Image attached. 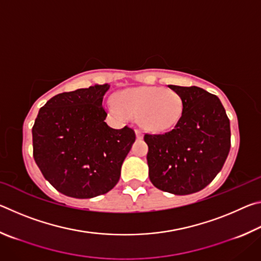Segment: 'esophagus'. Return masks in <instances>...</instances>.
Returning a JSON list of instances; mask_svg holds the SVG:
<instances>
[{"label": "esophagus", "instance_id": "obj_1", "mask_svg": "<svg viewBox=\"0 0 261 261\" xmlns=\"http://www.w3.org/2000/svg\"><path fill=\"white\" fill-rule=\"evenodd\" d=\"M136 136H137V139H143V131L141 130H136Z\"/></svg>", "mask_w": 261, "mask_h": 261}]
</instances>
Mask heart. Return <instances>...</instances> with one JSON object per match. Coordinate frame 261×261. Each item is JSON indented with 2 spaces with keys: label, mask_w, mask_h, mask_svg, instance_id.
Listing matches in <instances>:
<instances>
[{
  "label": "heart",
  "mask_w": 261,
  "mask_h": 261,
  "mask_svg": "<svg viewBox=\"0 0 261 261\" xmlns=\"http://www.w3.org/2000/svg\"><path fill=\"white\" fill-rule=\"evenodd\" d=\"M115 103L121 113L138 118L144 129L156 134L174 127L184 110L177 92L156 86L126 88L115 95Z\"/></svg>",
  "instance_id": "b5f03b06"
}]
</instances>
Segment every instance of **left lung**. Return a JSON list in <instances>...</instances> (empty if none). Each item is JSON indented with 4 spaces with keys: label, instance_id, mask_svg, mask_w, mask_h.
I'll use <instances>...</instances> for the list:
<instances>
[{
    "label": "left lung",
    "instance_id": "left-lung-1",
    "mask_svg": "<svg viewBox=\"0 0 261 261\" xmlns=\"http://www.w3.org/2000/svg\"><path fill=\"white\" fill-rule=\"evenodd\" d=\"M184 102L179 122L169 132L144 136L148 176L162 191L184 196L206 188L230 151V122L220 99L197 86H176Z\"/></svg>",
    "mask_w": 261,
    "mask_h": 261
}]
</instances>
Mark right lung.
<instances>
[{
  "label": "right lung",
  "mask_w": 261,
  "mask_h": 261,
  "mask_svg": "<svg viewBox=\"0 0 261 261\" xmlns=\"http://www.w3.org/2000/svg\"><path fill=\"white\" fill-rule=\"evenodd\" d=\"M108 84L64 92L47 101L32 127L33 158L57 191L86 199L110 191L136 140L125 125L116 130L105 122L102 107Z\"/></svg>",
  "instance_id": "right-lung-1"
}]
</instances>
